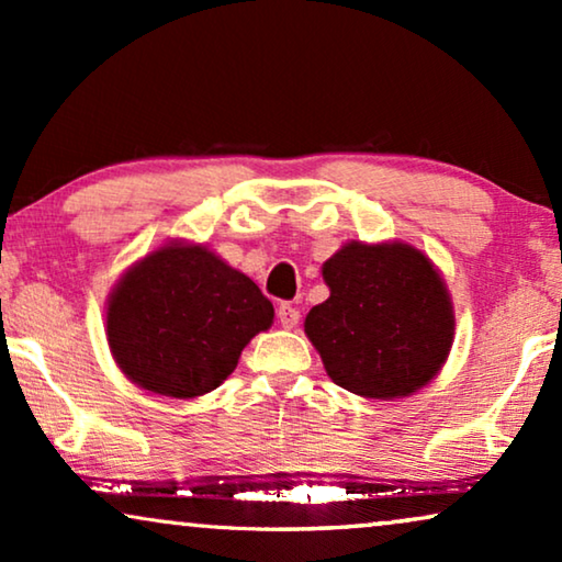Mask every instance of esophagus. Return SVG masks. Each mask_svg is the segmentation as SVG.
<instances>
[{
	"mask_svg": "<svg viewBox=\"0 0 562 562\" xmlns=\"http://www.w3.org/2000/svg\"><path fill=\"white\" fill-rule=\"evenodd\" d=\"M299 317H302V314H299L296 306H291V304H281V306H279V322H281V327L294 329V327L299 325Z\"/></svg>",
	"mask_w": 562,
	"mask_h": 562,
	"instance_id": "1",
	"label": "esophagus"
}]
</instances>
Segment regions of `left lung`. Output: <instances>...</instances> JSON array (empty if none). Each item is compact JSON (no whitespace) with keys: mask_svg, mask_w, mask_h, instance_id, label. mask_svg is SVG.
I'll return each mask as SVG.
<instances>
[{"mask_svg":"<svg viewBox=\"0 0 562 562\" xmlns=\"http://www.w3.org/2000/svg\"><path fill=\"white\" fill-rule=\"evenodd\" d=\"M329 299L304 333L329 379L366 398H402L442 371L456 310L442 273L409 243H345L322 266Z\"/></svg>","mask_w":562,"mask_h":562,"instance_id":"left-lung-1","label":"left lung"}]
</instances>
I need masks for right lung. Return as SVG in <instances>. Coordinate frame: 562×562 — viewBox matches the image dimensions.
I'll return each instance as SVG.
<instances>
[{
    "label": "right lung",
    "mask_w": 562,
    "mask_h": 562,
    "mask_svg": "<svg viewBox=\"0 0 562 562\" xmlns=\"http://www.w3.org/2000/svg\"><path fill=\"white\" fill-rule=\"evenodd\" d=\"M273 325V304L202 243L171 240L135 260L106 296V342L127 381L196 398L227 381Z\"/></svg>",
    "instance_id": "obj_1"
}]
</instances>
